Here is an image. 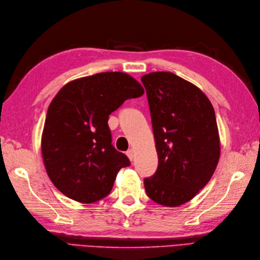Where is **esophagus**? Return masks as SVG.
Listing matches in <instances>:
<instances>
[{"instance_id":"obj_1","label":"esophagus","mask_w":260,"mask_h":260,"mask_svg":"<svg viewBox=\"0 0 260 260\" xmlns=\"http://www.w3.org/2000/svg\"><path fill=\"white\" fill-rule=\"evenodd\" d=\"M126 155H127V157H128V158L131 159V161H133V158H134V156H135L133 148H131V150L127 151V152H126Z\"/></svg>"}]
</instances>
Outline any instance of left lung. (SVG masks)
Masks as SVG:
<instances>
[{"label":"left lung","instance_id":"1","mask_svg":"<svg viewBox=\"0 0 260 260\" xmlns=\"http://www.w3.org/2000/svg\"><path fill=\"white\" fill-rule=\"evenodd\" d=\"M158 167L144 179L147 196L165 207H179L203 189L217 168L220 139L214 109L196 85L172 73L142 77Z\"/></svg>","mask_w":260,"mask_h":260}]
</instances>
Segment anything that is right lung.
<instances>
[{
	"mask_svg": "<svg viewBox=\"0 0 260 260\" xmlns=\"http://www.w3.org/2000/svg\"><path fill=\"white\" fill-rule=\"evenodd\" d=\"M144 93L133 77L112 71L66 84L49 105L41 139L43 163L53 185L70 199L92 203L109 194L129 159L112 145L109 115Z\"/></svg>",
	"mask_w": 260,
	"mask_h": 260,
	"instance_id": "add662e5",
	"label": "right lung"
}]
</instances>
